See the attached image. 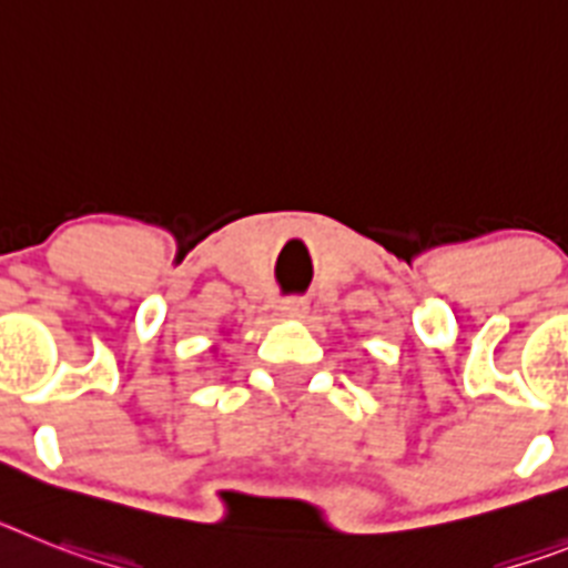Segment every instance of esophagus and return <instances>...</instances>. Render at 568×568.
Returning a JSON list of instances; mask_svg holds the SVG:
<instances>
[{
    "label": "esophagus",
    "mask_w": 568,
    "mask_h": 568,
    "mask_svg": "<svg viewBox=\"0 0 568 568\" xmlns=\"http://www.w3.org/2000/svg\"><path fill=\"white\" fill-rule=\"evenodd\" d=\"M308 303L303 297H288L283 300V306H280V314L283 317H292V321H300V317H306Z\"/></svg>",
    "instance_id": "obj_1"
}]
</instances>
